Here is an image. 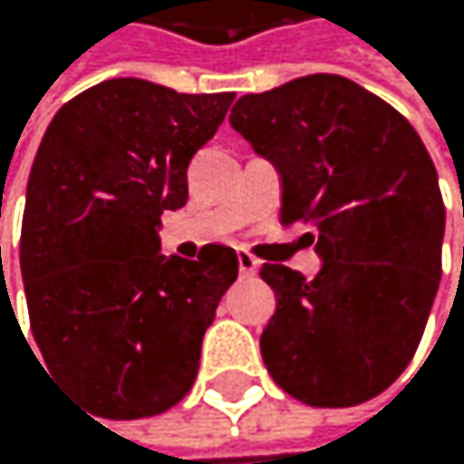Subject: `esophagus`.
Instances as JSON below:
<instances>
[{"mask_svg": "<svg viewBox=\"0 0 464 464\" xmlns=\"http://www.w3.org/2000/svg\"><path fill=\"white\" fill-rule=\"evenodd\" d=\"M237 258H239V273H242V276H256V273H258L261 261H258L256 256H250V253H239Z\"/></svg>", "mask_w": 464, "mask_h": 464, "instance_id": "esophagus-1", "label": "esophagus"}]
</instances>
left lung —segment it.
Here are the masks:
<instances>
[{
    "label": "left lung",
    "mask_w": 464,
    "mask_h": 464,
    "mask_svg": "<svg viewBox=\"0 0 464 464\" xmlns=\"http://www.w3.org/2000/svg\"><path fill=\"white\" fill-rule=\"evenodd\" d=\"M230 124L281 172V222L309 227L323 270L266 261L278 309L261 334L273 382L309 406H356L412 362L442 273L445 206L420 136L340 74L247 94Z\"/></svg>",
    "instance_id": "obj_1"
}]
</instances>
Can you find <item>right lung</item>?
<instances>
[{"label": "right lung", "instance_id": "1", "mask_svg": "<svg viewBox=\"0 0 464 464\" xmlns=\"http://www.w3.org/2000/svg\"><path fill=\"white\" fill-rule=\"evenodd\" d=\"M234 97L116 77L69 100L44 133L22 219L30 328L46 367L100 418L161 415L198 379L239 258L225 245L167 258L158 227L186 206V167Z\"/></svg>", "mask_w": 464, "mask_h": 464}]
</instances>
